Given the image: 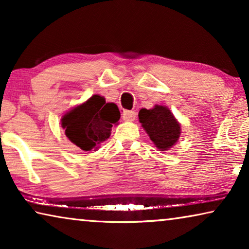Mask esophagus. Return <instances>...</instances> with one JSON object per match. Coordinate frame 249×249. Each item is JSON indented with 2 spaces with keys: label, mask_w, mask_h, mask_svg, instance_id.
Returning <instances> with one entry per match:
<instances>
[{
  "label": "esophagus",
  "mask_w": 249,
  "mask_h": 249,
  "mask_svg": "<svg viewBox=\"0 0 249 249\" xmlns=\"http://www.w3.org/2000/svg\"><path fill=\"white\" fill-rule=\"evenodd\" d=\"M137 117V113L135 111H124V113H122V119H124V121H133Z\"/></svg>",
  "instance_id": "obj_1"
}]
</instances>
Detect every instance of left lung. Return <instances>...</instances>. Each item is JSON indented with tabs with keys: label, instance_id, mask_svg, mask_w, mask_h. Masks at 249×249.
<instances>
[{
	"label": "left lung",
	"instance_id": "left-lung-1",
	"mask_svg": "<svg viewBox=\"0 0 249 249\" xmlns=\"http://www.w3.org/2000/svg\"><path fill=\"white\" fill-rule=\"evenodd\" d=\"M138 117L139 122L157 149L168 150L178 142L181 135V125L168 107L155 106L149 110L142 109Z\"/></svg>",
	"mask_w": 249,
	"mask_h": 249
}]
</instances>
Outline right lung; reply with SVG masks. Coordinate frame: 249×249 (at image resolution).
Segmentation results:
<instances>
[{
  "label": "right lung",
  "mask_w": 249,
  "mask_h": 249,
  "mask_svg": "<svg viewBox=\"0 0 249 249\" xmlns=\"http://www.w3.org/2000/svg\"><path fill=\"white\" fill-rule=\"evenodd\" d=\"M120 119L117 104L107 103L101 95H93L62 118L65 135L82 150L91 151L111 135V128Z\"/></svg>",
  "instance_id": "right-lung-1"
}]
</instances>
